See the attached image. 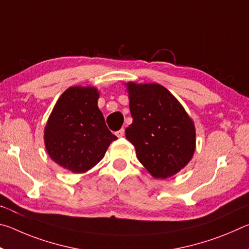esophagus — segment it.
I'll return each mask as SVG.
<instances>
[{
    "label": "esophagus",
    "mask_w": 249,
    "mask_h": 249,
    "mask_svg": "<svg viewBox=\"0 0 249 249\" xmlns=\"http://www.w3.org/2000/svg\"><path fill=\"white\" fill-rule=\"evenodd\" d=\"M115 134H116L117 137H123L124 134H125V130H124V128H121L120 130H117Z\"/></svg>",
    "instance_id": "1"
}]
</instances>
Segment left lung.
Wrapping results in <instances>:
<instances>
[{
  "label": "left lung",
  "instance_id": "left-lung-1",
  "mask_svg": "<svg viewBox=\"0 0 249 249\" xmlns=\"http://www.w3.org/2000/svg\"><path fill=\"white\" fill-rule=\"evenodd\" d=\"M133 123L125 135L141 163L156 179L188 165L196 150V127L182 105L157 83H126Z\"/></svg>",
  "mask_w": 249,
  "mask_h": 249
}]
</instances>
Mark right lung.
I'll return each instance as SVG.
<instances>
[{
    "label": "right lung",
    "mask_w": 249,
    "mask_h": 249,
    "mask_svg": "<svg viewBox=\"0 0 249 249\" xmlns=\"http://www.w3.org/2000/svg\"><path fill=\"white\" fill-rule=\"evenodd\" d=\"M98 89L71 87L57 101L45 127V147L54 162L83 174L104 157L117 140L98 107Z\"/></svg>",
    "instance_id": "add662e5"
}]
</instances>
